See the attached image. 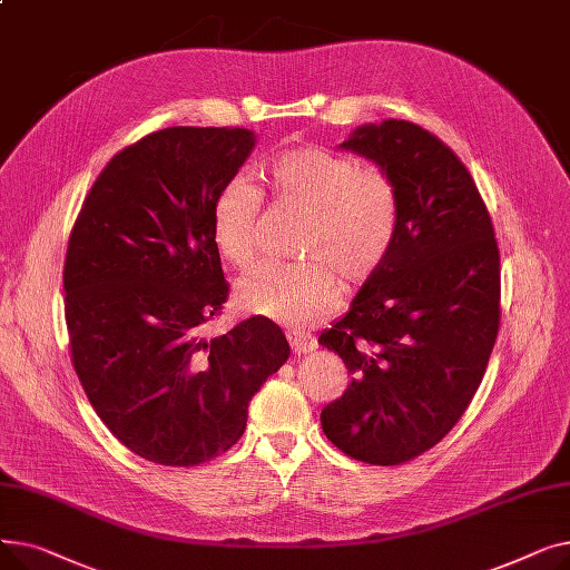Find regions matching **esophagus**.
I'll return each mask as SVG.
<instances>
[{
    "label": "esophagus",
    "instance_id": "esophagus-1",
    "mask_svg": "<svg viewBox=\"0 0 570 570\" xmlns=\"http://www.w3.org/2000/svg\"><path fill=\"white\" fill-rule=\"evenodd\" d=\"M288 344H291L293 353H297V355H305L318 346L316 340L305 333H288Z\"/></svg>",
    "mask_w": 570,
    "mask_h": 570
}]
</instances>
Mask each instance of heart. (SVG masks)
<instances>
[{
  "mask_svg": "<svg viewBox=\"0 0 570 570\" xmlns=\"http://www.w3.org/2000/svg\"><path fill=\"white\" fill-rule=\"evenodd\" d=\"M273 191L309 209L305 263H265L237 284V305L288 327H307L337 307L340 282L361 288L383 267L400 230L402 200L393 175L321 147L284 149L265 166ZM263 196L245 177H230L213 203V239L235 267L261 254Z\"/></svg>",
  "mask_w": 570,
  "mask_h": 570,
  "instance_id": "heart-1",
  "label": "heart"
}]
</instances>
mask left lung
I'll return each instance as SVG.
<instances>
[{
	"label": "left lung",
	"mask_w": 570,
	"mask_h": 570,
	"mask_svg": "<svg viewBox=\"0 0 570 570\" xmlns=\"http://www.w3.org/2000/svg\"><path fill=\"white\" fill-rule=\"evenodd\" d=\"M342 147L393 175L402 215L383 267L318 337L353 376L321 425L348 458L395 466L451 432L483 381L501 318L499 247L471 173L428 129L385 119Z\"/></svg>",
	"instance_id": "8db88e82"
}]
</instances>
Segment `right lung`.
Returning <instances> with one entry per match:
<instances>
[{
  "instance_id": "obj_1",
  "label": "right lung",
  "mask_w": 570,
  "mask_h": 570,
  "mask_svg": "<svg viewBox=\"0 0 570 570\" xmlns=\"http://www.w3.org/2000/svg\"><path fill=\"white\" fill-rule=\"evenodd\" d=\"M254 142V131L228 127L147 134L106 164L69 235L73 370L104 425L155 464L226 453L291 353L269 318L205 335L228 297L213 203Z\"/></svg>"
}]
</instances>
